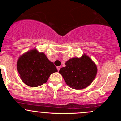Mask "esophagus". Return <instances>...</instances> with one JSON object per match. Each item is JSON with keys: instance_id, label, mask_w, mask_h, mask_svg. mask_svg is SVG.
Instances as JSON below:
<instances>
[{"instance_id": "1", "label": "esophagus", "mask_w": 121, "mask_h": 121, "mask_svg": "<svg viewBox=\"0 0 121 121\" xmlns=\"http://www.w3.org/2000/svg\"><path fill=\"white\" fill-rule=\"evenodd\" d=\"M60 68H61V66H57V69L58 71H59L60 69Z\"/></svg>"}]
</instances>
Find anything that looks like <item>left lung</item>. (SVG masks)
Returning a JSON list of instances; mask_svg holds the SVG:
<instances>
[{"label":"left lung","instance_id":"left-lung-1","mask_svg":"<svg viewBox=\"0 0 121 121\" xmlns=\"http://www.w3.org/2000/svg\"><path fill=\"white\" fill-rule=\"evenodd\" d=\"M60 70L67 85L74 89H82L89 86L97 73V65L87 55L73 57L65 62Z\"/></svg>","mask_w":121,"mask_h":121}]
</instances>
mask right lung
<instances>
[{"mask_svg": "<svg viewBox=\"0 0 121 121\" xmlns=\"http://www.w3.org/2000/svg\"><path fill=\"white\" fill-rule=\"evenodd\" d=\"M17 70L22 81L30 87H37L46 83L50 75L57 72L53 62L50 61L43 52L36 48L19 57Z\"/></svg>", "mask_w": 121, "mask_h": 121, "instance_id": "add662e5", "label": "right lung"}]
</instances>
